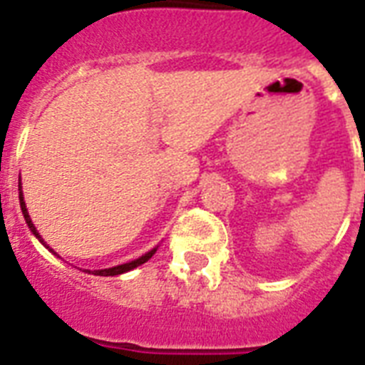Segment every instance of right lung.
<instances>
[{
  "label": "right lung",
  "mask_w": 365,
  "mask_h": 365,
  "mask_svg": "<svg viewBox=\"0 0 365 365\" xmlns=\"http://www.w3.org/2000/svg\"><path fill=\"white\" fill-rule=\"evenodd\" d=\"M19 199H20V208H22V214H24V220H26V223H28V227H30V231L34 235H36V239L39 240V242H41L43 246H45V248H48L47 242H45V240L41 239V235L37 233L36 225L31 223L30 214H28V208H26L24 195H22V189H20V182H19ZM48 252H53V254H56V252H54L53 248H48ZM155 252H157V248L149 250L148 254H143L142 257H138V259H134V261H128V263H123V265H117V267H110V269H100V271H94V274H98V277H115V274H123V272L132 271V269H136L138 265H142V263H145V261H148L149 257H151V255L155 254ZM88 272H91V271H88Z\"/></svg>",
  "instance_id": "obj_1"
}]
</instances>
